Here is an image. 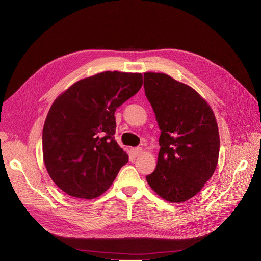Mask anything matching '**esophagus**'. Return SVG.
Masks as SVG:
<instances>
[{
  "instance_id": "obj_1",
  "label": "esophagus",
  "mask_w": 261,
  "mask_h": 261,
  "mask_svg": "<svg viewBox=\"0 0 261 261\" xmlns=\"http://www.w3.org/2000/svg\"><path fill=\"white\" fill-rule=\"evenodd\" d=\"M132 152H133V154H134L135 156H139V155H141L142 152H143V148H142V147H135V148L132 149Z\"/></svg>"
}]
</instances>
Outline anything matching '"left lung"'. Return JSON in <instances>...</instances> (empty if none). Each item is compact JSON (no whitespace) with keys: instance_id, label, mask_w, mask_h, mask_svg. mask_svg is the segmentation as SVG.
<instances>
[{"instance_id":"8db88e82","label":"left lung","mask_w":261,"mask_h":261,"mask_svg":"<svg viewBox=\"0 0 261 261\" xmlns=\"http://www.w3.org/2000/svg\"><path fill=\"white\" fill-rule=\"evenodd\" d=\"M146 97L161 130L155 170L146 176L171 203L195 197L214 174L220 139L211 106L193 88L164 73H145Z\"/></svg>"}]
</instances>
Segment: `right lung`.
<instances>
[{"label":"right lung","mask_w":261,"mask_h":261,"mask_svg":"<svg viewBox=\"0 0 261 261\" xmlns=\"http://www.w3.org/2000/svg\"><path fill=\"white\" fill-rule=\"evenodd\" d=\"M142 86L141 73L108 71L80 79L55 99L42 132L43 161L65 194L91 200L112 185L129 160L114 139V113Z\"/></svg>","instance_id":"add662e5"}]
</instances>
